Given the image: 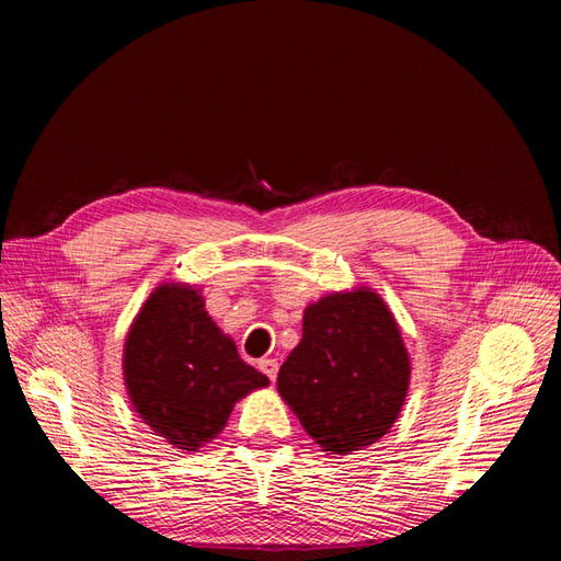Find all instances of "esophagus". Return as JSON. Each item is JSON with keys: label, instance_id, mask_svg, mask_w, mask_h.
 <instances>
[{"label": "esophagus", "instance_id": "1", "mask_svg": "<svg viewBox=\"0 0 561 561\" xmlns=\"http://www.w3.org/2000/svg\"><path fill=\"white\" fill-rule=\"evenodd\" d=\"M260 369L264 371V375H266L271 381H276V375H278V360H274V358H264V360H260Z\"/></svg>", "mask_w": 561, "mask_h": 561}]
</instances>
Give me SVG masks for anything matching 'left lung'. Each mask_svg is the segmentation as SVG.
<instances>
[{
	"label": "left lung",
	"instance_id": "left-lung-1",
	"mask_svg": "<svg viewBox=\"0 0 561 561\" xmlns=\"http://www.w3.org/2000/svg\"><path fill=\"white\" fill-rule=\"evenodd\" d=\"M301 342L278 371V393L322 451L375 445L410 390V353L386 301L369 287L334 293L304 311Z\"/></svg>",
	"mask_w": 561,
	"mask_h": 561
}]
</instances>
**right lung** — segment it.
Segmentation results:
<instances>
[{"label": "right lung", "instance_id": "add662e5", "mask_svg": "<svg viewBox=\"0 0 561 561\" xmlns=\"http://www.w3.org/2000/svg\"><path fill=\"white\" fill-rule=\"evenodd\" d=\"M133 410L168 445L198 451L225 431L233 404L268 379L241 360L192 285L163 283L135 316L124 346Z\"/></svg>", "mask_w": 561, "mask_h": 561}]
</instances>
